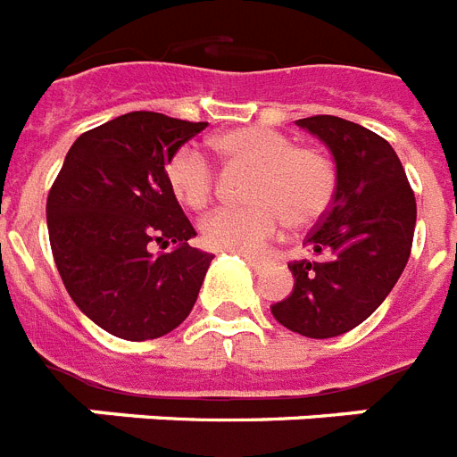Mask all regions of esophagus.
I'll list each match as a JSON object with an SVG mask.
<instances>
[{"label": "esophagus", "mask_w": 457, "mask_h": 457, "mask_svg": "<svg viewBox=\"0 0 457 457\" xmlns=\"http://www.w3.org/2000/svg\"><path fill=\"white\" fill-rule=\"evenodd\" d=\"M247 264L252 266V269H254V271L257 273H262L266 269V266H269V262H266V259H257V257H247Z\"/></svg>", "instance_id": "esophagus-1"}]
</instances>
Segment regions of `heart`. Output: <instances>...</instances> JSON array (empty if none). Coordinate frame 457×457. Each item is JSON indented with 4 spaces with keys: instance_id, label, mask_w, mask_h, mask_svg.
Here are the masks:
<instances>
[{
    "instance_id": "1",
    "label": "heart",
    "mask_w": 457,
    "mask_h": 457,
    "mask_svg": "<svg viewBox=\"0 0 457 457\" xmlns=\"http://www.w3.org/2000/svg\"><path fill=\"white\" fill-rule=\"evenodd\" d=\"M214 151L231 167L252 170L245 198L250 205L224 207L203 221L200 236L212 250L254 254L283 233L312 228L326 217L337 195L339 174L323 148L297 141L271 127H236L214 137ZM165 179L179 203L205 210L217 191V174L198 145L171 153Z\"/></svg>"
}]
</instances>
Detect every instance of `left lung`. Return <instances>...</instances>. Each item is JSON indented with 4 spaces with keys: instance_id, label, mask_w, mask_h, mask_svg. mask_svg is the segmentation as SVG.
<instances>
[{
    "instance_id": "obj_1",
    "label": "left lung",
    "mask_w": 457,
    "mask_h": 457,
    "mask_svg": "<svg viewBox=\"0 0 457 457\" xmlns=\"http://www.w3.org/2000/svg\"><path fill=\"white\" fill-rule=\"evenodd\" d=\"M297 125L330 148L339 184L332 207L304 240L312 257L287 264L295 290L271 313L304 337H337L363 323L406 269L415 193L399 155L375 131L335 115Z\"/></svg>"
}]
</instances>
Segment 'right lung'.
<instances>
[{
    "instance_id": "right-lung-1",
    "label": "right lung",
    "mask_w": 457,
    "mask_h": 457,
    "mask_svg": "<svg viewBox=\"0 0 457 457\" xmlns=\"http://www.w3.org/2000/svg\"><path fill=\"white\" fill-rule=\"evenodd\" d=\"M207 122L134 111L84 131L46 198L51 254L72 302L115 337L141 342L191 313L212 254L165 179L177 148ZM170 247L153 253L152 247Z\"/></svg>"
}]
</instances>
